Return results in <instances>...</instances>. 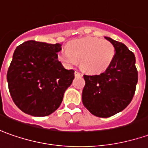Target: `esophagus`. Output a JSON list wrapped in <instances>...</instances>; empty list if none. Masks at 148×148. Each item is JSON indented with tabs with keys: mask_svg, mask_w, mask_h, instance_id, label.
<instances>
[{
	"mask_svg": "<svg viewBox=\"0 0 148 148\" xmlns=\"http://www.w3.org/2000/svg\"><path fill=\"white\" fill-rule=\"evenodd\" d=\"M74 75L77 77V76H82L83 74H82V73H80L79 71H75V72H74Z\"/></svg>",
	"mask_w": 148,
	"mask_h": 148,
	"instance_id": "obj_1",
	"label": "esophagus"
}]
</instances>
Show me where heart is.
<instances>
[{
    "mask_svg": "<svg viewBox=\"0 0 148 148\" xmlns=\"http://www.w3.org/2000/svg\"><path fill=\"white\" fill-rule=\"evenodd\" d=\"M115 49L107 40L87 37L71 42L68 50L59 53V60L66 66H73L80 61L82 69L88 74L105 71L115 57Z\"/></svg>",
    "mask_w": 148,
    "mask_h": 148,
    "instance_id": "b5f03b06",
    "label": "heart"
}]
</instances>
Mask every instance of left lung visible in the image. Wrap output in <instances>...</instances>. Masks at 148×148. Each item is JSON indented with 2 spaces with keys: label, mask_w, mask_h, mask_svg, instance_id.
I'll return each instance as SVG.
<instances>
[{
  "label": "left lung",
  "mask_w": 148,
  "mask_h": 148,
  "mask_svg": "<svg viewBox=\"0 0 148 148\" xmlns=\"http://www.w3.org/2000/svg\"><path fill=\"white\" fill-rule=\"evenodd\" d=\"M115 49V57L103 73L84 74L82 101L92 115L107 118L125 109L134 97L138 83L135 56L125 44L106 37Z\"/></svg>",
  "instance_id": "8db88e82"
}]
</instances>
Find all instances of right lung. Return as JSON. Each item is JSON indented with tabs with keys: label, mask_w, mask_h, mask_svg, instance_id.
Listing matches in <instances>:
<instances>
[{
	"label": "right lung",
	"mask_w": 148,
	"mask_h": 148,
	"mask_svg": "<svg viewBox=\"0 0 148 148\" xmlns=\"http://www.w3.org/2000/svg\"><path fill=\"white\" fill-rule=\"evenodd\" d=\"M61 44L27 41L15 49L7 71L11 98L18 109L33 116H47L60 106L74 79V69L58 60Z\"/></svg>",
	"instance_id": "right-lung-1"
}]
</instances>
